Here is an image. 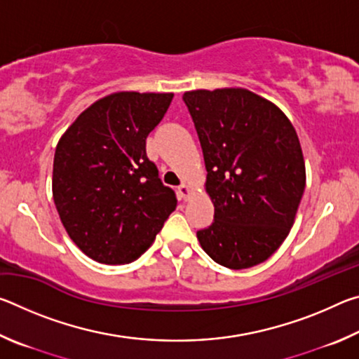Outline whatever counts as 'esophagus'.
<instances>
[{
  "label": "esophagus",
  "mask_w": 359,
  "mask_h": 359,
  "mask_svg": "<svg viewBox=\"0 0 359 359\" xmlns=\"http://www.w3.org/2000/svg\"><path fill=\"white\" fill-rule=\"evenodd\" d=\"M179 193H180V198L185 199V201H187V199L190 198V194H191V187L187 185V184H182L179 187Z\"/></svg>",
  "instance_id": "34e87169"
}]
</instances>
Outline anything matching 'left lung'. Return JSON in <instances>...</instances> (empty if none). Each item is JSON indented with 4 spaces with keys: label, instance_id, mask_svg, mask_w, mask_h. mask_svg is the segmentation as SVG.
<instances>
[{
    "label": "left lung",
    "instance_id": "obj_1",
    "mask_svg": "<svg viewBox=\"0 0 359 359\" xmlns=\"http://www.w3.org/2000/svg\"><path fill=\"white\" fill-rule=\"evenodd\" d=\"M201 142L214 223L203 250L229 269L263 263L283 244L306 188L299 137L274 102L247 88L184 93Z\"/></svg>",
    "mask_w": 359,
    "mask_h": 359
}]
</instances>
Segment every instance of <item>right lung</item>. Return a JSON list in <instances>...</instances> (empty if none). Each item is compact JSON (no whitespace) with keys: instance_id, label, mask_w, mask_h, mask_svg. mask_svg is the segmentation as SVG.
<instances>
[{"instance_id":"add662e5","label":"right lung","mask_w":359,"mask_h":359,"mask_svg":"<svg viewBox=\"0 0 359 359\" xmlns=\"http://www.w3.org/2000/svg\"><path fill=\"white\" fill-rule=\"evenodd\" d=\"M174 93L117 92L95 101L60 137L52 194L66 233L102 264L147 250L177 199L145 154Z\"/></svg>"}]
</instances>
